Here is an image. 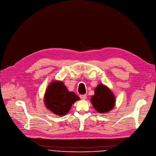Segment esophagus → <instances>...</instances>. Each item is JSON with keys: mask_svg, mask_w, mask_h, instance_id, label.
I'll return each instance as SVG.
<instances>
[{"mask_svg": "<svg viewBox=\"0 0 156 156\" xmlns=\"http://www.w3.org/2000/svg\"><path fill=\"white\" fill-rule=\"evenodd\" d=\"M80 98L81 99V100H86V99H87V94H83V95H80Z\"/></svg>", "mask_w": 156, "mask_h": 156, "instance_id": "34e87169", "label": "esophagus"}]
</instances>
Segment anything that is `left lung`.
I'll list each match as a JSON object with an SVG mask.
<instances>
[{
  "instance_id": "obj_1",
  "label": "left lung",
  "mask_w": 156,
  "mask_h": 156,
  "mask_svg": "<svg viewBox=\"0 0 156 156\" xmlns=\"http://www.w3.org/2000/svg\"><path fill=\"white\" fill-rule=\"evenodd\" d=\"M91 102L99 113L111 111L115 106V96L112 91L103 84H99L94 89V94L91 97Z\"/></svg>"
}]
</instances>
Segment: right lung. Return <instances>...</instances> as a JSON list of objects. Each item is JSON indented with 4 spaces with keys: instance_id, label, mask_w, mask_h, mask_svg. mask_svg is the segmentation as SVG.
I'll return each mask as SVG.
<instances>
[{
    "instance_id": "obj_1",
    "label": "right lung",
    "mask_w": 156,
    "mask_h": 156,
    "mask_svg": "<svg viewBox=\"0 0 156 156\" xmlns=\"http://www.w3.org/2000/svg\"><path fill=\"white\" fill-rule=\"evenodd\" d=\"M80 98L73 91H69L62 81L53 80L47 88L44 94L46 108L55 115H66L72 105Z\"/></svg>"
}]
</instances>
